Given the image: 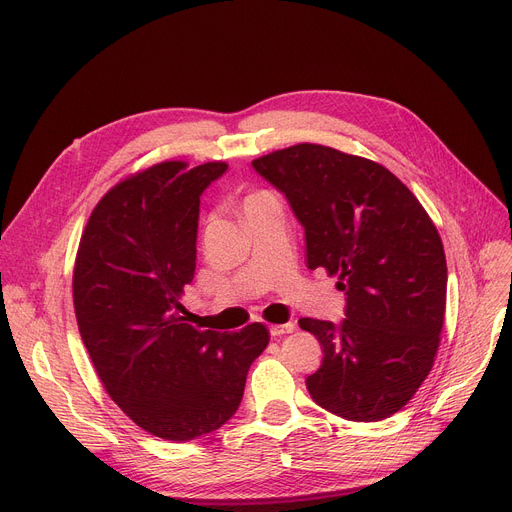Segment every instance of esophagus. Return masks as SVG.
<instances>
[{"instance_id": "1", "label": "esophagus", "mask_w": 512, "mask_h": 512, "mask_svg": "<svg viewBox=\"0 0 512 512\" xmlns=\"http://www.w3.org/2000/svg\"><path fill=\"white\" fill-rule=\"evenodd\" d=\"M295 330V324H272L270 326V334L272 336H283V334H291Z\"/></svg>"}]
</instances>
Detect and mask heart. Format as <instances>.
Returning <instances> with one entry per match:
<instances>
[{
	"mask_svg": "<svg viewBox=\"0 0 512 512\" xmlns=\"http://www.w3.org/2000/svg\"><path fill=\"white\" fill-rule=\"evenodd\" d=\"M256 194H260V192H254V194H250V196H248V199H252V196H256ZM248 199H246V201H248Z\"/></svg>",
	"mask_w": 512,
	"mask_h": 512,
	"instance_id": "b5f03b06",
	"label": "heart"
}]
</instances>
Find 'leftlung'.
I'll return each mask as SVG.
<instances>
[{
  "mask_svg": "<svg viewBox=\"0 0 512 512\" xmlns=\"http://www.w3.org/2000/svg\"><path fill=\"white\" fill-rule=\"evenodd\" d=\"M254 170L289 199L305 227L307 266L346 291V320L301 318L324 348L307 377L328 412L375 422L402 410L435 365L445 324L441 235L412 190L381 164L328 145L266 153Z\"/></svg>",
  "mask_w": 512,
  "mask_h": 512,
  "instance_id": "8db88e82",
  "label": "left lung"
}]
</instances>
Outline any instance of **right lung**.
<instances>
[{"mask_svg":"<svg viewBox=\"0 0 512 512\" xmlns=\"http://www.w3.org/2000/svg\"><path fill=\"white\" fill-rule=\"evenodd\" d=\"M225 162H160L116 182L94 207L73 266V309L90 361L137 426L192 441L238 410L270 340L264 324L199 330L180 303L194 277L203 190Z\"/></svg>","mask_w":512,"mask_h":512,"instance_id":"add662e5","label":"right lung"}]
</instances>
